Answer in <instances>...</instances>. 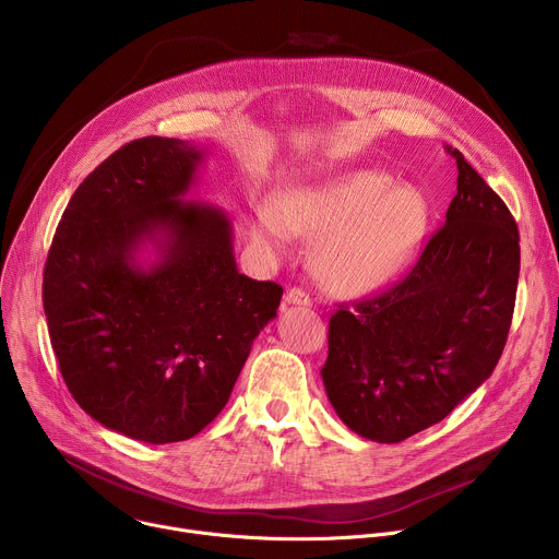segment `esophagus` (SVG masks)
I'll return each mask as SVG.
<instances>
[{
  "label": "esophagus",
  "mask_w": 559,
  "mask_h": 559,
  "mask_svg": "<svg viewBox=\"0 0 559 559\" xmlns=\"http://www.w3.org/2000/svg\"><path fill=\"white\" fill-rule=\"evenodd\" d=\"M285 302H287V305H311V296H309V292H305L302 287H292V289L285 294Z\"/></svg>",
  "instance_id": "obj_1"
}]
</instances>
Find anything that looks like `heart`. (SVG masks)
Segmentation results:
<instances>
[{
    "mask_svg": "<svg viewBox=\"0 0 559 559\" xmlns=\"http://www.w3.org/2000/svg\"><path fill=\"white\" fill-rule=\"evenodd\" d=\"M431 218L427 197L412 186H393L380 170H356L328 181L294 186L274 207H259L254 238L281 250L289 231L323 234L316 265L341 289L386 281L423 243Z\"/></svg>",
    "mask_w": 559,
    "mask_h": 559,
    "instance_id": "obj_1",
    "label": "heart"
}]
</instances>
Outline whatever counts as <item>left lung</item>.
<instances>
[{
	"label": "left lung",
	"instance_id": "obj_1",
	"mask_svg": "<svg viewBox=\"0 0 559 559\" xmlns=\"http://www.w3.org/2000/svg\"><path fill=\"white\" fill-rule=\"evenodd\" d=\"M457 194L416 265L330 318L321 369L338 418L373 442L447 418L496 369L513 318L520 234L504 201L462 156Z\"/></svg>",
	"mask_w": 559,
	"mask_h": 559
}]
</instances>
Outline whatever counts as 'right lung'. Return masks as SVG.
Instances as JSON below:
<instances>
[{"label":"right lung","mask_w":559,"mask_h":559,"mask_svg":"<svg viewBox=\"0 0 559 559\" xmlns=\"http://www.w3.org/2000/svg\"><path fill=\"white\" fill-rule=\"evenodd\" d=\"M205 150L126 143L79 186L44 267V311L68 391L132 440L181 442L225 407L283 287L238 272L231 223L186 201ZM150 242L157 259L143 266Z\"/></svg>","instance_id":"right-lung-1"}]
</instances>
